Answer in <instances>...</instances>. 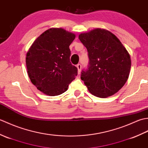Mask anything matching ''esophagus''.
I'll return each mask as SVG.
<instances>
[{
	"instance_id": "34e87169",
	"label": "esophagus",
	"mask_w": 148,
	"mask_h": 148,
	"mask_svg": "<svg viewBox=\"0 0 148 148\" xmlns=\"http://www.w3.org/2000/svg\"><path fill=\"white\" fill-rule=\"evenodd\" d=\"M76 67L77 68V72H78V73H80L81 69V64H77V65H76Z\"/></svg>"
}]
</instances>
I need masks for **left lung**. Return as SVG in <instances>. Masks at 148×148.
<instances>
[{
	"label": "left lung",
	"mask_w": 148,
	"mask_h": 148,
	"mask_svg": "<svg viewBox=\"0 0 148 148\" xmlns=\"http://www.w3.org/2000/svg\"><path fill=\"white\" fill-rule=\"evenodd\" d=\"M79 39L86 48L89 57L88 67L82 71L81 80L93 95L106 98L114 95L129 76V53L117 37L105 29L81 34Z\"/></svg>",
	"instance_id": "obj_1"
}]
</instances>
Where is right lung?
I'll return each mask as SVG.
<instances>
[{"mask_svg":"<svg viewBox=\"0 0 148 148\" xmlns=\"http://www.w3.org/2000/svg\"><path fill=\"white\" fill-rule=\"evenodd\" d=\"M76 35L62 28H51L40 35L26 55L31 82L43 93L56 96L67 90L77 69L70 62L69 46Z\"/></svg>","mask_w":148,"mask_h":148,"instance_id":"right-lung-1","label":"right lung"}]
</instances>
